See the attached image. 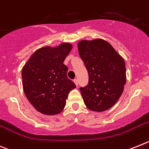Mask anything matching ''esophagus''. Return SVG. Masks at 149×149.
<instances>
[{"mask_svg":"<svg viewBox=\"0 0 149 149\" xmlns=\"http://www.w3.org/2000/svg\"><path fill=\"white\" fill-rule=\"evenodd\" d=\"M73 82H75L76 85H78V79H73Z\"/></svg>","mask_w":149,"mask_h":149,"instance_id":"obj_1","label":"esophagus"}]
</instances>
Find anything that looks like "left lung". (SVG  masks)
<instances>
[{
    "mask_svg": "<svg viewBox=\"0 0 149 149\" xmlns=\"http://www.w3.org/2000/svg\"><path fill=\"white\" fill-rule=\"evenodd\" d=\"M80 58L88 73V83L80 87L85 106L103 112L118 100L126 83L124 59L107 41L97 39L78 43Z\"/></svg>",
    "mask_w": 149,
    "mask_h": 149,
    "instance_id": "8db88e82",
    "label": "left lung"
}]
</instances>
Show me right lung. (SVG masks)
I'll return each mask as SVG.
<instances>
[{
	"instance_id": "right-lung-1",
	"label": "right lung",
	"mask_w": 149,
	"mask_h": 149,
	"mask_svg": "<svg viewBox=\"0 0 149 149\" xmlns=\"http://www.w3.org/2000/svg\"><path fill=\"white\" fill-rule=\"evenodd\" d=\"M72 45L43 47L31 56L22 71L24 92L40 112L48 116L60 113L68 94L76 85L67 78L68 67L64 64Z\"/></svg>"
}]
</instances>
